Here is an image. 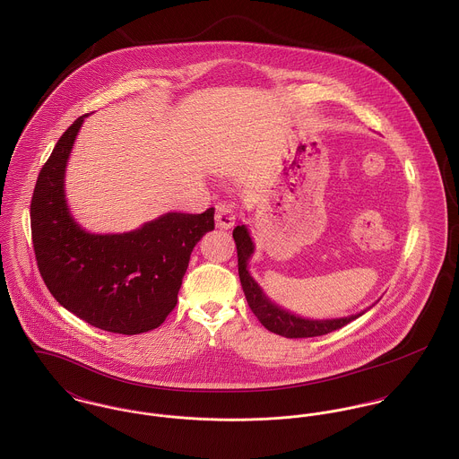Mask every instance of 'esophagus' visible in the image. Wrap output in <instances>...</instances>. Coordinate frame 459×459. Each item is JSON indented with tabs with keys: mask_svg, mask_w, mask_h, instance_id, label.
I'll list each match as a JSON object with an SVG mask.
<instances>
[{
	"mask_svg": "<svg viewBox=\"0 0 459 459\" xmlns=\"http://www.w3.org/2000/svg\"><path fill=\"white\" fill-rule=\"evenodd\" d=\"M214 221H216V227L221 229V230L232 229V225L236 221L234 205L230 204V203H218L216 204V212H214Z\"/></svg>",
	"mask_w": 459,
	"mask_h": 459,
	"instance_id": "1",
	"label": "esophagus"
}]
</instances>
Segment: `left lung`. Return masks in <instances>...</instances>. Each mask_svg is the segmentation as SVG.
Wrapping results in <instances>:
<instances>
[{
  "instance_id": "obj_1",
  "label": "left lung",
  "mask_w": 459,
  "mask_h": 459,
  "mask_svg": "<svg viewBox=\"0 0 459 459\" xmlns=\"http://www.w3.org/2000/svg\"><path fill=\"white\" fill-rule=\"evenodd\" d=\"M236 248H238V267H239V280L243 292L247 296L248 306L252 307L255 316L260 320V324L280 336L285 338H311V336H322L327 333H333L336 329H342L349 322L356 320L364 311L343 316V318H331V320H309L303 316H296L294 313L280 307L269 301V298L262 292L258 283L248 273V260L254 255V241L250 238V232L245 225H238L232 232Z\"/></svg>"
}]
</instances>
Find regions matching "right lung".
<instances>
[{
    "instance_id": "obj_1",
    "label": "right lung",
    "mask_w": 459,
    "mask_h": 459,
    "mask_svg": "<svg viewBox=\"0 0 459 459\" xmlns=\"http://www.w3.org/2000/svg\"><path fill=\"white\" fill-rule=\"evenodd\" d=\"M84 117L59 137L39 174L30 209L33 250L59 305L103 331L141 334L174 309L194 247L214 229V209L167 212L125 234L86 232L65 199V169Z\"/></svg>"
}]
</instances>
